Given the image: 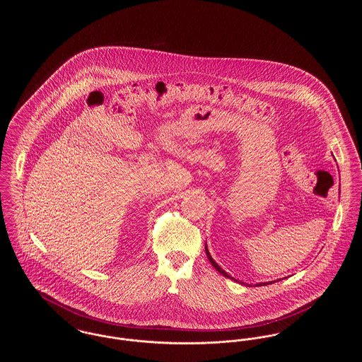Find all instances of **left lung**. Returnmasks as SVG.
Returning a JSON list of instances; mask_svg holds the SVG:
<instances>
[{
    "mask_svg": "<svg viewBox=\"0 0 362 362\" xmlns=\"http://www.w3.org/2000/svg\"><path fill=\"white\" fill-rule=\"evenodd\" d=\"M206 255H207V258H209V260H210V263H211V266H213V267H214V269H216V270H217V272H218V273H221V274H223V276H228V278H230V279H233V278H232V276H228V274H226V273H225L224 270H223V269H221V267H220V266H218V264H217V263H216V262H214V260H213V258H211V257H210V254H209V251H207V248H206ZM274 282H276V281H274ZM240 284H244V282H240ZM270 284H272V282H270ZM262 285H269V282H263V284H258V286H262Z\"/></svg>",
    "mask_w": 362,
    "mask_h": 362,
    "instance_id": "8db88e82",
    "label": "left lung"
}]
</instances>
